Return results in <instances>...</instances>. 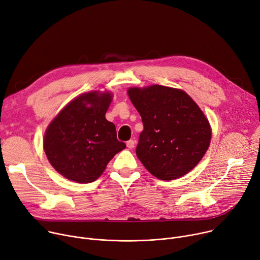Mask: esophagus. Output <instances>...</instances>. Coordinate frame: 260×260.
Returning <instances> with one entry per match:
<instances>
[{
    "label": "esophagus",
    "mask_w": 260,
    "mask_h": 260,
    "mask_svg": "<svg viewBox=\"0 0 260 260\" xmlns=\"http://www.w3.org/2000/svg\"><path fill=\"white\" fill-rule=\"evenodd\" d=\"M135 145H136V141H134V140H129L126 142V146H127V148H129V149H133Z\"/></svg>",
    "instance_id": "obj_1"
}]
</instances>
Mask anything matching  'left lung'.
Listing matches in <instances>:
<instances>
[{"label":"left lung","mask_w":260,"mask_h":260,"mask_svg":"<svg viewBox=\"0 0 260 260\" xmlns=\"http://www.w3.org/2000/svg\"><path fill=\"white\" fill-rule=\"evenodd\" d=\"M128 96L144 125L136 153L153 176L174 180L190 172L207 152L211 127L196 102L162 85L131 87Z\"/></svg>","instance_id":"8db88e82"}]
</instances>
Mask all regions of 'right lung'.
<instances>
[{
  "label": "right lung",
  "instance_id": "obj_1",
  "mask_svg": "<svg viewBox=\"0 0 260 260\" xmlns=\"http://www.w3.org/2000/svg\"><path fill=\"white\" fill-rule=\"evenodd\" d=\"M111 101L112 94L108 91L81 94L48 125L44 151L51 166L67 179L93 182L114 155L126 147L117 140L114 123L105 117Z\"/></svg>",
  "mask_w": 260,
  "mask_h": 260
}]
</instances>
